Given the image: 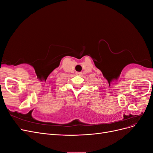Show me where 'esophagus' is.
I'll return each instance as SVG.
<instances>
[{
  "label": "esophagus",
  "instance_id": "1",
  "mask_svg": "<svg viewBox=\"0 0 153 153\" xmlns=\"http://www.w3.org/2000/svg\"><path fill=\"white\" fill-rule=\"evenodd\" d=\"M76 75H78V76H80L82 75V72H76Z\"/></svg>",
  "mask_w": 153,
  "mask_h": 153
}]
</instances>
